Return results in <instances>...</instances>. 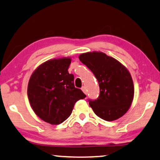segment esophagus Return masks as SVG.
I'll return each instance as SVG.
<instances>
[{
    "mask_svg": "<svg viewBox=\"0 0 160 160\" xmlns=\"http://www.w3.org/2000/svg\"><path fill=\"white\" fill-rule=\"evenodd\" d=\"M81 89H82V91H83V93H86H86H87V92H86V87L82 86Z\"/></svg>",
    "mask_w": 160,
    "mask_h": 160,
    "instance_id": "esophagus-1",
    "label": "esophagus"
}]
</instances>
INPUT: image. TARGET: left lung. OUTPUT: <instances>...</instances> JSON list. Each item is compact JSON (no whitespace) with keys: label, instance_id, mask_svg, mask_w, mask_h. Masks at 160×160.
I'll return each instance as SVG.
<instances>
[{"label":"left lung","instance_id":"obj_1","mask_svg":"<svg viewBox=\"0 0 160 160\" xmlns=\"http://www.w3.org/2000/svg\"><path fill=\"white\" fill-rule=\"evenodd\" d=\"M79 59L93 72L99 82V97L95 100L88 99L95 114L108 121L123 116L134 97L132 79L127 68L101 52L82 53Z\"/></svg>","mask_w":160,"mask_h":160}]
</instances>
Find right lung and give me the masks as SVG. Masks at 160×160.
Listing matches in <instances>:
<instances>
[{"mask_svg": "<svg viewBox=\"0 0 160 160\" xmlns=\"http://www.w3.org/2000/svg\"><path fill=\"white\" fill-rule=\"evenodd\" d=\"M71 58L52 59L38 67L28 86V97L32 109L42 120L60 124L69 118L74 105L86 97L74 87V75L68 69Z\"/></svg>", "mask_w": 160, "mask_h": 160, "instance_id": "obj_1", "label": "right lung"}]
</instances>
